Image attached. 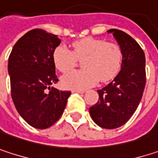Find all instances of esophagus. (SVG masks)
Returning <instances> with one entry per match:
<instances>
[{"mask_svg":"<svg viewBox=\"0 0 158 158\" xmlns=\"http://www.w3.org/2000/svg\"><path fill=\"white\" fill-rule=\"evenodd\" d=\"M71 91H72V93H84L85 90H82V89H72Z\"/></svg>","mask_w":158,"mask_h":158,"instance_id":"esophagus-1","label":"esophagus"}]
</instances>
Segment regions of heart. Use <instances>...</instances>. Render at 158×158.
Here are the masks:
<instances>
[{
	"label": "heart",
	"instance_id": "1",
	"mask_svg": "<svg viewBox=\"0 0 158 158\" xmlns=\"http://www.w3.org/2000/svg\"><path fill=\"white\" fill-rule=\"evenodd\" d=\"M79 70L71 71L62 77L65 88L84 89L113 79L120 71L123 60L121 48L103 39L86 37L75 41L71 51L64 46H58L53 52V62L56 69L66 73L72 69L77 60H81Z\"/></svg>",
	"mask_w": 158,
	"mask_h": 158
}]
</instances>
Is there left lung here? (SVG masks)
<instances>
[{"mask_svg":"<svg viewBox=\"0 0 158 158\" xmlns=\"http://www.w3.org/2000/svg\"><path fill=\"white\" fill-rule=\"evenodd\" d=\"M123 53L122 69L114 79L98 89L99 101L89 108L92 120L102 128L115 129L136 110L145 87V56L138 43L126 33L110 29Z\"/></svg>","mask_w":158,"mask_h":158,"instance_id":"left-lung-1","label":"left lung"}]
</instances>
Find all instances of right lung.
<instances>
[{
    "instance_id": "obj_1",
    "label": "right lung",
    "mask_w": 158,
    "mask_h": 158,
    "mask_svg": "<svg viewBox=\"0 0 158 158\" xmlns=\"http://www.w3.org/2000/svg\"><path fill=\"white\" fill-rule=\"evenodd\" d=\"M60 42L56 35L33 29L16 42L9 56L13 102L23 119L37 129L59 120L71 94L50 87L58 81L53 52Z\"/></svg>"
}]
</instances>
